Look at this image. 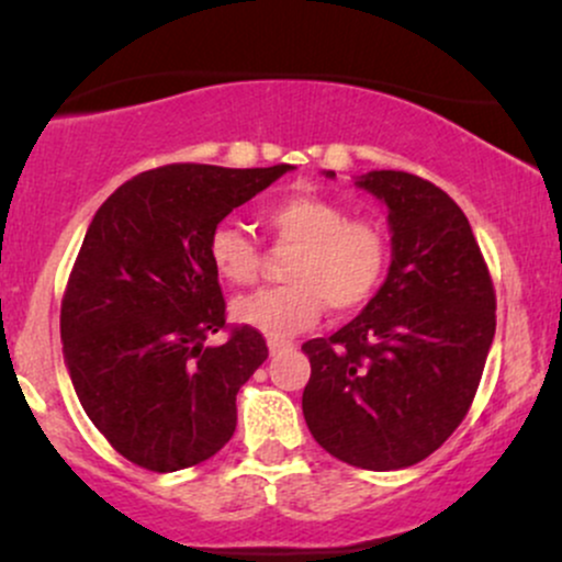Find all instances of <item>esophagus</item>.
I'll use <instances>...</instances> for the list:
<instances>
[{"label": "esophagus", "mask_w": 562, "mask_h": 562, "mask_svg": "<svg viewBox=\"0 0 562 562\" xmlns=\"http://www.w3.org/2000/svg\"><path fill=\"white\" fill-rule=\"evenodd\" d=\"M288 348H293V344H290V340H269V353H280V351H288Z\"/></svg>", "instance_id": "1"}]
</instances>
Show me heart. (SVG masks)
<instances>
[{"label":"heart","mask_w":562,"mask_h":562,"mask_svg":"<svg viewBox=\"0 0 562 562\" xmlns=\"http://www.w3.org/2000/svg\"><path fill=\"white\" fill-rule=\"evenodd\" d=\"M263 227L277 245L293 248L288 285L261 288L232 303V317L267 338H290L317 322L325 308L351 314L367 306L391 267L389 232L375 218L351 216L338 200L295 192L263 209ZM209 261L229 285L259 277L261 254L240 224H218L209 237Z\"/></svg>","instance_id":"b5f03b06"}]
</instances>
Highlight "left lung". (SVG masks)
<instances>
[{
	"label": "left lung",
	"mask_w": 562,
	"mask_h": 562,
	"mask_svg": "<svg viewBox=\"0 0 562 562\" xmlns=\"http://www.w3.org/2000/svg\"><path fill=\"white\" fill-rule=\"evenodd\" d=\"M353 184L389 209L391 267L359 317L301 346L312 362L303 417L348 465L402 470L468 415L494 340V285L468 216L441 187L406 171Z\"/></svg>",
	"instance_id": "8db88e82"
}]
</instances>
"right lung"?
<instances>
[{
	"label": "right lung",
	"mask_w": 562,
	"mask_h": 562,
	"mask_svg": "<svg viewBox=\"0 0 562 562\" xmlns=\"http://www.w3.org/2000/svg\"><path fill=\"white\" fill-rule=\"evenodd\" d=\"M290 169L160 166L97 209L63 295V357L89 420L134 465H200L235 434L237 391L269 348L245 325L205 344L227 325L209 237Z\"/></svg>",
	"instance_id": "obj_1"
}]
</instances>
